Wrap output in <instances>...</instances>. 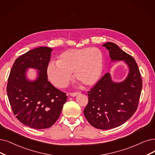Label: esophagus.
Segmentation results:
<instances>
[{"mask_svg": "<svg viewBox=\"0 0 155 155\" xmlns=\"http://www.w3.org/2000/svg\"><path fill=\"white\" fill-rule=\"evenodd\" d=\"M80 94L79 92H73V93H71L70 94V95L72 96V97H76V95H79Z\"/></svg>", "mask_w": 155, "mask_h": 155, "instance_id": "esophagus-1", "label": "esophagus"}]
</instances>
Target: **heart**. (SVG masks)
<instances>
[{
    "instance_id": "obj_1",
    "label": "heart",
    "mask_w": 155,
    "mask_h": 155,
    "mask_svg": "<svg viewBox=\"0 0 155 155\" xmlns=\"http://www.w3.org/2000/svg\"><path fill=\"white\" fill-rule=\"evenodd\" d=\"M104 67L101 49L86 47L69 49L60 54L57 62H50L47 74L50 81L58 88L69 84L73 72L76 81L84 86L95 84L100 79Z\"/></svg>"
}]
</instances>
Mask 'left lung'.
<instances>
[{
  "label": "left lung",
  "mask_w": 155,
  "mask_h": 155,
  "mask_svg": "<svg viewBox=\"0 0 155 155\" xmlns=\"http://www.w3.org/2000/svg\"><path fill=\"white\" fill-rule=\"evenodd\" d=\"M108 49L111 61L123 60L129 68L127 78L120 83L112 81L106 73L88 91V103L84 115L94 127L109 130L119 127L133 116L138 107L142 81L135 59L113 42L102 45Z\"/></svg>",
  "instance_id": "obj_1"
}]
</instances>
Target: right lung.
<instances>
[{
	"mask_svg": "<svg viewBox=\"0 0 155 155\" xmlns=\"http://www.w3.org/2000/svg\"><path fill=\"white\" fill-rule=\"evenodd\" d=\"M53 49L39 47L16 58L11 68L7 94L12 110L25 126L35 129L51 127L61 114L67 97L48 80L47 67ZM28 68L38 70L35 81L28 80Z\"/></svg>",
	"mask_w": 155,
	"mask_h": 155,
	"instance_id": "add662e5",
	"label": "right lung"
}]
</instances>
